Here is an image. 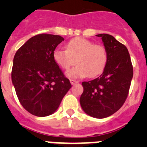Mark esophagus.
<instances>
[{"mask_svg":"<svg viewBox=\"0 0 147 147\" xmlns=\"http://www.w3.org/2000/svg\"><path fill=\"white\" fill-rule=\"evenodd\" d=\"M70 82H71V85H74V84H76V83L78 82V81H76V80H70Z\"/></svg>","mask_w":147,"mask_h":147,"instance_id":"34e87169","label":"esophagus"}]
</instances>
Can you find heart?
<instances>
[{
	"instance_id": "b5f03b06",
	"label": "heart",
	"mask_w": 147,
	"mask_h": 147,
	"mask_svg": "<svg viewBox=\"0 0 147 147\" xmlns=\"http://www.w3.org/2000/svg\"><path fill=\"white\" fill-rule=\"evenodd\" d=\"M65 49L54 51L53 59L56 64L64 70L69 69L76 62L77 65L66 73L67 77H94L105 69L107 53L102 45H94L83 37H75L67 42Z\"/></svg>"
}]
</instances>
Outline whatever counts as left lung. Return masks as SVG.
<instances>
[{
  "instance_id": "8db88e82",
  "label": "left lung",
  "mask_w": 147,
  "mask_h": 147,
  "mask_svg": "<svg viewBox=\"0 0 147 147\" xmlns=\"http://www.w3.org/2000/svg\"><path fill=\"white\" fill-rule=\"evenodd\" d=\"M107 53V62L98 78L82 83L84 90L80 102L90 116L104 119L124 105L133 76L130 56L125 45L112 35L99 34Z\"/></svg>"
}]
</instances>
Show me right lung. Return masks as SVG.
<instances>
[{
	"label": "right lung",
	"mask_w": 147,
	"mask_h": 147,
	"mask_svg": "<svg viewBox=\"0 0 147 147\" xmlns=\"http://www.w3.org/2000/svg\"><path fill=\"white\" fill-rule=\"evenodd\" d=\"M64 38L59 35L34 36L17 51L11 81L20 104L31 114L45 117L57 110L71 85L53 59Z\"/></svg>",
	"instance_id": "add662e5"
}]
</instances>
